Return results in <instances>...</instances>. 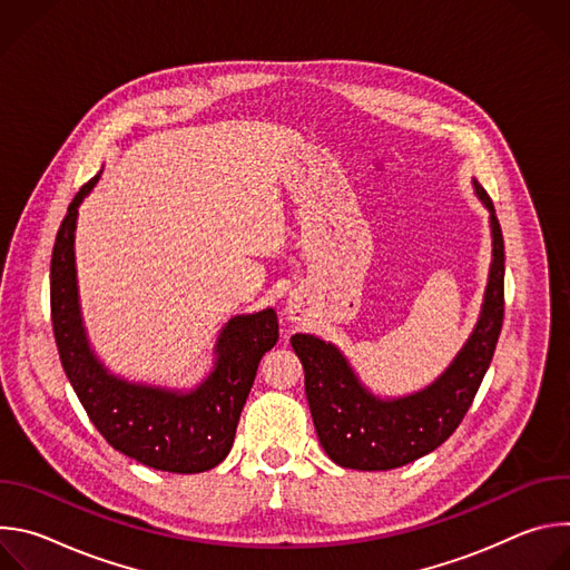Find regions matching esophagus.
I'll return each instance as SVG.
<instances>
[{
  "instance_id": "1",
  "label": "esophagus",
  "mask_w": 570,
  "mask_h": 570,
  "mask_svg": "<svg viewBox=\"0 0 570 570\" xmlns=\"http://www.w3.org/2000/svg\"><path fill=\"white\" fill-rule=\"evenodd\" d=\"M299 315H302V311L297 306H288V317L291 320H299Z\"/></svg>"
}]
</instances>
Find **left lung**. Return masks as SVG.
Segmentation results:
<instances>
[{"label":"left lung","mask_w":570,"mask_h":570,"mask_svg":"<svg viewBox=\"0 0 570 570\" xmlns=\"http://www.w3.org/2000/svg\"><path fill=\"white\" fill-rule=\"evenodd\" d=\"M475 194L492 212L494 262L478 327L453 365L424 392L381 401L361 387L334 345L295 334L291 345L304 365L311 417L327 455L347 469L385 471L409 464L446 442L471 409L490 367L505 317V243L494 203L478 183Z\"/></svg>","instance_id":"8db88e82"}]
</instances>
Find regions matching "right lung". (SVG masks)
I'll return each instance as SVG.
<instances>
[{
	"label": "right lung",
	"mask_w": 570,
	"mask_h": 570,
	"mask_svg": "<svg viewBox=\"0 0 570 570\" xmlns=\"http://www.w3.org/2000/svg\"><path fill=\"white\" fill-rule=\"evenodd\" d=\"M97 180L99 176L90 178L69 203L51 253V324L62 370L97 431L119 453L171 473L214 469L232 449L262 356L279 338L277 313L266 308L229 320L216 345L214 374L191 394L110 376L92 356L80 327L73 273L76 212Z\"/></svg>",
	"instance_id": "add662e5"
}]
</instances>
